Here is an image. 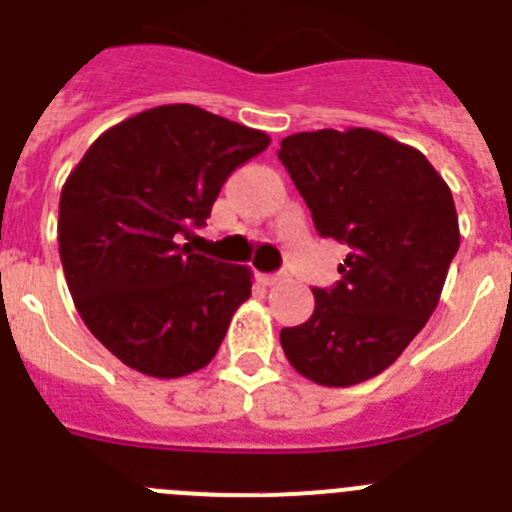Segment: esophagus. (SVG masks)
<instances>
[{
	"instance_id": "1",
	"label": "esophagus",
	"mask_w": 512,
	"mask_h": 512,
	"mask_svg": "<svg viewBox=\"0 0 512 512\" xmlns=\"http://www.w3.org/2000/svg\"><path fill=\"white\" fill-rule=\"evenodd\" d=\"M283 280V272H272V275H262V283L265 285H278Z\"/></svg>"
}]
</instances>
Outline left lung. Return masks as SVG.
<instances>
[{"label": "left lung", "mask_w": 512, "mask_h": 512, "mask_svg": "<svg viewBox=\"0 0 512 512\" xmlns=\"http://www.w3.org/2000/svg\"><path fill=\"white\" fill-rule=\"evenodd\" d=\"M278 156L315 229L351 247L336 288L313 290V315L280 331L285 356L321 386L374 379L439 303L460 247L450 186L422 151L371 128L293 133Z\"/></svg>", "instance_id": "1"}]
</instances>
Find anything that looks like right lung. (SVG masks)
Instances as JSON below:
<instances>
[{
	"label": "right lung",
	"instance_id": "obj_1",
	"mask_svg": "<svg viewBox=\"0 0 512 512\" xmlns=\"http://www.w3.org/2000/svg\"><path fill=\"white\" fill-rule=\"evenodd\" d=\"M267 146V133L197 105H156L100 133L65 179V280L88 331L128 369L179 379L217 356L252 270L194 255L179 237Z\"/></svg>",
	"mask_w": 512,
	"mask_h": 512
}]
</instances>
